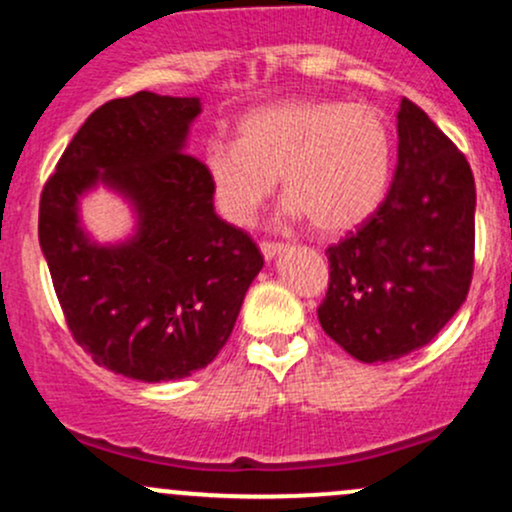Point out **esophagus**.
Listing matches in <instances>:
<instances>
[{
	"instance_id": "34e87169",
	"label": "esophagus",
	"mask_w": 512,
	"mask_h": 512,
	"mask_svg": "<svg viewBox=\"0 0 512 512\" xmlns=\"http://www.w3.org/2000/svg\"><path fill=\"white\" fill-rule=\"evenodd\" d=\"M260 250H262V255L267 257V260H272L274 255H279V252L284 250V245H281V243H274V240H262V243H260Z\"/></svg>"
}]
</instances>
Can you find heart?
<instances>
[{
	"label": "heart",
	"mask_w": 512,
	"mask_h": 512,
	"mask_svg": "<svg viewBox=\"0 0 512 512\" xmlns=\"http://www.w3.org/2000/svg\"><path fill=\"white\" fill-rule=\"evenodd\" d=\"M204 173L216 209L250 226L281 175L289 211L320 233H344L383 202L392 168V134L368 103L286 101L250 110L238 142L211 139Z\"/></svg>",
	"instance_id": "obj_1"
}]
</instances>
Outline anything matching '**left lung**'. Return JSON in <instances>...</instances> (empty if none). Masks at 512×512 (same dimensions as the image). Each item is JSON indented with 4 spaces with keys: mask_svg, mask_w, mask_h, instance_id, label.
I'll return each mask as SVG.
<instances>
[{
    "mask_svg": "<svg viewBox=\"0 0 512 512\" xmlns=\"http://www.w3.org/2000/svg\"><path fill=\"white\" fill-rule=\"evenodd\" d=\"M397 170L380 207L327 248L317 317L358 361H395L436 339L474 274L477 187L467 158L409 98L397 115Z\"/></svg>",
    "mask_w": 512,
    "mask_h": 512,
    "instance_id": "1",
    "label": "left lung"
}]
</instances>
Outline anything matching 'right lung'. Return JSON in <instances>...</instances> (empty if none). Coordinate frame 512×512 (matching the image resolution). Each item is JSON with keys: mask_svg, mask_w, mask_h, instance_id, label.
I'll return each instance as SVG.
<instances>
[{"mask_svg": "<svg viewBox=\"0 0 512 512\" xmlns=\"http://www.w3.org/2000/svg\"><path fill=\"white\" fill-rule=\"evenodd\" d=\"M197 98L151 91L86 117L40 195L38 238L74 342L98 366L166 383L202 370L231 337L264 257L214 211L204 163L182 151ZM98 179L140 211L129 244L83 238L75 197Z\"/></svg>", "mask_w": 512, "mask_h": 512, "instance_id": "1", "label": "right lung"}]
</instances>
